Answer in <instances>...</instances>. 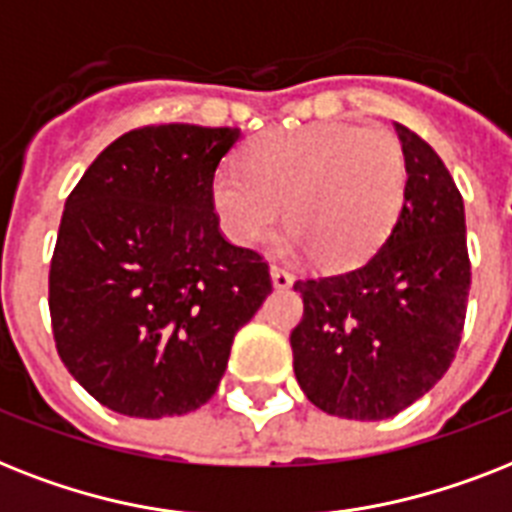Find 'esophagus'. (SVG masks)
Returning <instances> with one entry per match:
<instances>
[{
    "mask_svg": "<svg viewBox=\"0 0 512 512\" xmlns=\"http://www.w3.org/2000/svg\"><path fill=\"white\" fill-rule=\"evenodd\" d=\"M269 275H272V285H275L277 290H288L290 285H293V275H290L288 269L275 267V264H272V269H269Z\"/></svg>",
    "mask_w": 512,
    "mask_h": 512,
    "instance_id": "obj_1",
    "label": "esophagus"
}]
</instances>
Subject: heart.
<instances>
[{"instance_id": "1", "label": "heart", "mask_w": 512, "mask_h": 512, "mask_svg": "<svg viewBox=\"0 0 512 512\" xmlns=\"http://www.w3.org/2000/svg\"><path fill=\"white\" fill-rule=\"evenodd\" d=\"M407 161L394 134L351 124H312L261 137L243 171L222 169L211 200L237 245L264 243L280 224L320 267L367 259L404 200Z\"/></svg>"}]
</instances>
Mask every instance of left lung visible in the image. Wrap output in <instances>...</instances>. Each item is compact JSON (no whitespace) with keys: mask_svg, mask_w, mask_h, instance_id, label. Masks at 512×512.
<instances>
[{"mask_svg":"<svg viewBox=\"0 0 512 512\" xmlns=\"http://www.w3.org/2000/svg\"><path fill=\"white\" fill-rule=\"evenodd\" d=\"M407 161L404 203L365 264L296 280L290 333L306 399L327 415L386 420L428 394L463 338L470 290L465 206L436 150L394 124Z\"/></svg>","mask_w":512,"mask_h":512,"instance_id":"1","label":"left lung"}]
</instances>
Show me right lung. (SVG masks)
<instances>
[{"label":"right lung","mask_w":512,"mask_h":512,"mask_svg":"<svg viewBox=\"0 0 512 512\" xmlns=\"http://www.w3.org/2000/svg\"><path fill=\"white\" fill-rule=\"evenodd\" d=\"M240 129L142 126L65 200L49 264L57 354L108 410L169 418L216 394L235 333L272 293L267 261L219 232L211 185Z\"/></svg>","instance_id":"1"}]
</instances>
